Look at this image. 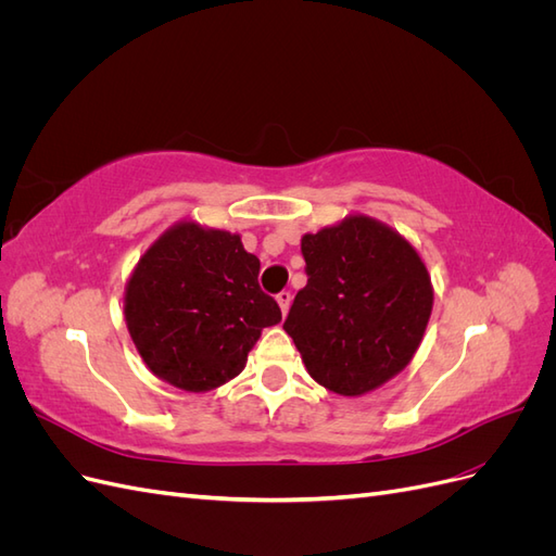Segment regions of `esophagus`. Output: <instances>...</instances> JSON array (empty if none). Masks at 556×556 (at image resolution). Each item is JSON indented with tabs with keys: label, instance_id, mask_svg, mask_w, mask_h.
I'll list each match as a JSON object with an SVG mask.
<instances>
[{
	"label": "esophagus",
	"instance_id": "34e87169",
	"mask_svg": "<svg viewBox=\"0 0 556 556\" xmlns=\"http://www.w3.org/2000/svg\"><path fill=\"white\" fill-rule=\"evenodd\" d=\"M276 301H278V306H280L282 315H288V311H290V304H292V294H290L288 290H282V292L276 296Z\"/></svg>",
	"mask_w": 556,
	"mask_h": 556
}]
</instances>
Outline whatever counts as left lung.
Instances as JSON below:
<instances>
[{
	"label": "left lung",
	"instance_id": "left-lung-1",
	"mask_svg": "<svg viewBox=\"0 0 556 556\" xmlns=\"http://www.w3.org/2000/svg\"><path fill=\"white\" fill-rule=\"evenodd\" d=\"M308 282L282 329L315 382L362 396L413 359L433 308L431 276L417 250L368 215L301 237Z\"/></svg>",
	"mask_w": 556,
	"mask_h": 556
}]
</instances>
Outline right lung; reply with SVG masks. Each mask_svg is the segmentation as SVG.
Wrapping results in <instances>:
<instances>
[{
    "mask_svg": "<svg viewBox=\"0 0 556 556\" xmlns=\"http://www.w3.org/2000/svg\"><path fill=\"white\" fill-rule=\"evenodd\" d=\"M257 276L239 233L194 220L166 229L125 285V323L150 371L194 394L237 378L262 329L280 323Z\"/></svg>",
    "mask_w": 556,
    "mask_h": 556,
    "instance_id": "1",
    "label": "right lung"
}]
</instances>
